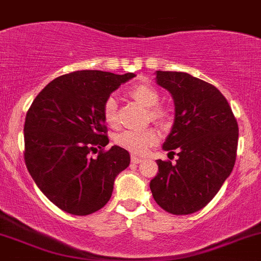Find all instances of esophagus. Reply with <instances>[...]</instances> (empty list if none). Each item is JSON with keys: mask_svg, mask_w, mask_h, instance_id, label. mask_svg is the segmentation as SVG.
Masks as SVG:
<instances>
[{"mask_svg": "<svg viewBox=\"0 0 261 261\" xmlns=\"http://www.w3.org/2000/svg\"><path fill=\"white\" fill-rule=\"evenodd\" d=\"M142 160H144V159L140 158V156H138V155H131V163L139 164V163H141Z\"/></svg>", "mask_w": 261, "mask_h": 261, "instance_id": "esophagus-1", "label": "esophagus"}]
</instances>
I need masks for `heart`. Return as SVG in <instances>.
<instances>
[{
    "label": "heart",
    "mask_w": 261,
    "mask_h": 261,
    "mask_svg": "<svg viewBox=\"0 0 261 261\" xmlns=\"http://www.w3.org/2000/svg\"><path fill=\"white\" fill-rule=\"evenodd\" d=\"M128 94L139 103L147 108V119L167 126L171 121V114L164 106L159 105L160 95L149 84H135L128 89ZM103 120L109 126H117L119 123V103L114 95H110L102 105ZM159 141V133L156 128L147 127L144 130H123L115 136V142L122 149L134 153H145Z\"/></svg>",
    "instance_id": "heart-1"
}]
</instances>
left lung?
Here are the masks:
<instances>
[{
	"label": "left lung",
	"mask_w": 261,
	"mask_h": 261,
	"mask_svg": "<svg viewBox=\"0 0 261 261\" xmlns=\"http://www.w3.org/2000/svg\"><path fill=\"white\" fill-rule=\"evenodd\" d=\"M156 81L175 102L174 126L163 149L179 159L158 160L150 189L167 213L189 215L206 206L231 174L239 127L227 100L209 82L175 71H156Z\"/></svg>",
	"instance_id": "obj_1"
}]
</instances>
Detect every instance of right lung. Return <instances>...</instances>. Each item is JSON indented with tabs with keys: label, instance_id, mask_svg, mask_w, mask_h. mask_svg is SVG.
I'll list each match as a JSON object with an SVG mask.
<instances>
[{
	"label": "right lung",
	"instance_id": "add662e5",
	"mask_svg": "<svg viewBox=\"0 0 261 261\" xmlns=\"http://www.w3.org/2000/svg\"><path fill=\"white\" fill-rule=\"evenodd\" d=\"M135 73L97 70L66 73L36 96L23 126L24 163L36 185L57 207L89 215L105 206L115 177L130 164L120 146L105 150L106 97ZM100 149L98 156L89 153Z\"/></svg>",
	"mask_w": 261,
	"mask_h": 261
}]
</instances>
